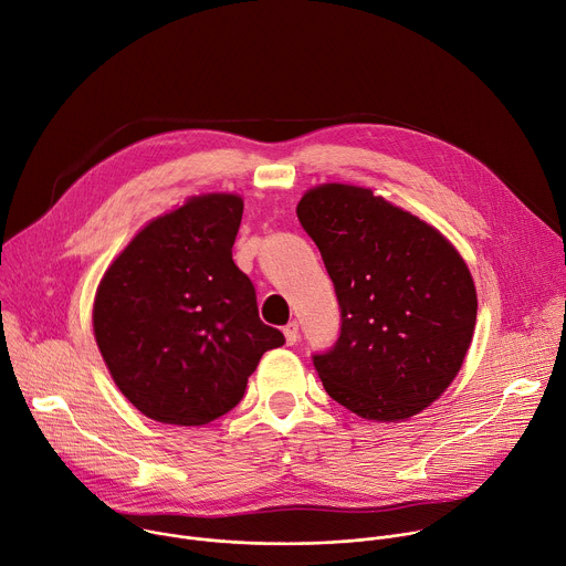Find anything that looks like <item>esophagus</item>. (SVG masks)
<instances>
[{
    "label": "esophagus",
    "instance_id": "obj_1",
    "mask_svg": "<svg viewBox=\"0 0 566 566\" xmlns=\"http://www.w3.org/2000/svg\"><path fill=\"white\" fill-rule=\"evenodd\" d=\"M282 332H284V338H286V346H295L297 344V338H300L297 323H289Z\"/></svg>",
    "mask_w": 566,
    "mask_h": 566
}]
</instances>
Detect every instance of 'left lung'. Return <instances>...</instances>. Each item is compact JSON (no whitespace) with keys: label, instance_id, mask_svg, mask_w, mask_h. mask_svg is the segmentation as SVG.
Wrapping results in <instances>:
<instances>
[{"label":"left lung","instance_id":"left-lung-1","mask_svg":"<svg viewBox=\"0 0 566 566\" xmlns=\"http://www.w3.org/2000/svg\"><path fill=\"white\" fill-rule=\"evenodd\" d=\"M295 211L342 307V336L314 357L325 391L366 421L417 417L458 378L473 342L467 261L432 224L364 186L318 184Z\"/></svg>","mask_w":566,"mask_h":566}]
</instances>
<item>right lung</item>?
I'll use <instances>...</instances> for the list:
<instances>
[{
    "instance_id": "1",
    "label": "right lung",
    "mask_w": 566,
    "mask_h": 566,
    "mask_svg": "<svg viewBox=\"0 0 566 566\" xmlns=\"http://www.w3.org/2000/svg\"><path fill=\"white\" fill-rule=\"evenodd\" d=\"M241 216L237 193L188 198L140 228L97 284V348L147 419L216 421L239 405L261 355L284 344L232 259Z\"/></svg>"
}]
</instances>
